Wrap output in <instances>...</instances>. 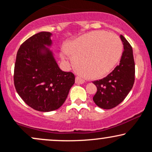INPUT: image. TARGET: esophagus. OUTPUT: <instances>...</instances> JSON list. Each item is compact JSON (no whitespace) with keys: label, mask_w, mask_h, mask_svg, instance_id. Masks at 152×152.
I'll list each match as a JSON object with an SVG mask.
<instances>
[{"label":"esophagus","mask_w":152,"mask_h":152,"mask_svg":"<svg viewBox=\"0 0 152 152\" xmlns=\"http://www.w3.org/2000/svg\"><path fill=\"white\" fill-rule=\"evenodd\" d=\"M76 83H78V84H83V83H84V80L83 79V78H81V77H79V76H76Z\"/></svg>","instance_id":"34e87169"}]
</instances>
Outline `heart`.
Instances as JSON below:
<instances>
[{"label": "heart", "instance_id": "obj_1", "mask_svg": "<svg viewBox=\"0 0 152 152\" xmlns=\"http://www.w3.org/2000/svg\"><path fill=\"white\" fill-rule=\"evenodd\" d=\"M72 56L76 69L88 78L105 76L116 66L123 53V45L116 35L105 31H94L84 34L66 46V53Z\"/></svg>", "mask_w": 152, "mask_h": 152}]
</instances>
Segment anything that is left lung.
I'll use <instances>...</instances> for the list:
<instances>
[{
    "label": "left lung",
    "instance_id": "8db88e82",
    "mask_svg": "<svg viewBox=\"0 0 152 152\" xmlns=\"http://www.w3.org/2000/svg\"><path fill=\"white\" fill-rule=\"evenodd\" d=\"M120 38L124 50L118 66L106 77L93 82L97 87L93 100L99 107L104 109H113L123 102L134 83L135 64L133 50L122 35Z\"/></svg>",
    "mask_w": 152,
    "mask_h": 152
}]
</instances>
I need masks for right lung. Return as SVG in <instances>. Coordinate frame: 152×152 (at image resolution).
Here are the masks:
<instances>
[{
    "mask_svg": "<svg viewBox=\"0 0 152 152\" xmlns=\"http://www.w3.org/2000/svg\"><path fill=\"white\" fill-rule=\"evenodd\" d=\"M50 32H40L27 39L17 52L14 85L27 105L36 111L58 109L65 102L75 76L61 70L54 58Z\"/></svg>",
    "mask_w": 152,
    "mask_h": 152,
    "instance_id": "obj_1",
    "label": "right lung"
}]
</instances>
